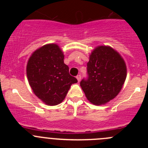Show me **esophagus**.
Segmentation results:
<instances>
[{"label": "esophagus", "instance_id": "esophagus-1", "mask_svg": "<svg viewBox=\"0 0 148 148\" xmlns=\"http://www.w3.org/2000/svg\"><path fill=\"white\" fill-rule=\"evenodd\" d=\"M76 78H77V80H78V82H79L81 81V78H82V75H80V74H79V75H78L76 76Z\"/></svg>", "mask_w": 148, "mask_h": 148}]
</instances>
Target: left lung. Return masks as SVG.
<instances>
[{"mask_svg":"<svg viewBox=\"0 0 148 148\" xmlns=\"http://www.w3.org/2000/svg\"><path fill=\"white\" fill-rule=\"evenodd\" d=\"M87 77L80 85L92 104L100 105L114 99L127 76L125 63L117 52L109 47L95 48L87 64Z\"/></svg>","mask_w":148,"mask_h":148,"instance_id":"obj_1","label":"left lung"}]
</instances>
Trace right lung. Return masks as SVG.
Instances as JSON below:
<instances>
[{"instance_id": "add662e5", "label": "right lung", "mask_w": 148, "mask_h": 148, "mask_svg": "<svg viewBox=\"0 0 148 148\" xmlns=\"http://www.w3.org/2000/svg\"><path fill=\"white\" fill-rule=\"evenodd\" d=\"M29 83L35 95L49 105H57L66 97L72 84L78 80L70 75L58 45L47 44L37 49L27 66Z\"/></svg>"}]
</instances>
